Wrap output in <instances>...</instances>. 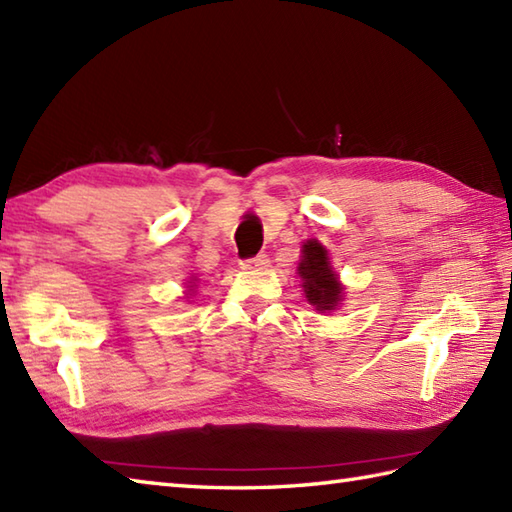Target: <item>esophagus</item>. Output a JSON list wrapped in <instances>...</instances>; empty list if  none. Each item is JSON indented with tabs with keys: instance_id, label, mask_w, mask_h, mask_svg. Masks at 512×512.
<instances>
[{
	"instance_id": "obj_1",
	"label": "esophagus",
	"mask_w": 512,
	"mask_h": 512,
	"mask_svg": "<svg viewBox=\"0 0 512 512\" xmlns=\"http://www.w3.org/2000/svg\"><path fill=\"white\" fill-rule=\"evenodd\" d=\"M239 266H242L244 270H262L268 266V255H255L250 259H242Z\"/></svg>"
}]
</instances>
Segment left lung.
Instances as JSON below:
<instances>
[{
  "instance_id": "8db88e82",
  "label": "left lung",
  "mask_w": 512,
  "mask_h": 512,
  "mask_svg": "<svg viewBox=\"0 0 512 512\" xmlns=\"http://www.w3.org/2000/svg\"><path fill=\"white\" fill-rule=\"evenodd\" d=\"M299 262V277L303 279L306 297L317 310H334L336 303L341 301V284L339 277L328 262V250H325L317 239L303 244Z\"/></svg>"
}]
</instances>
